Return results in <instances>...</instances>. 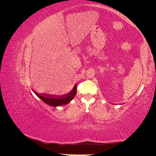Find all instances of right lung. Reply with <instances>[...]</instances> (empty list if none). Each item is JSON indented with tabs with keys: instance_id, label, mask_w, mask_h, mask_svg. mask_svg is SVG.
I'll use <instances>...</instances> for the list:
<instances>
[{
	"instance_id": "obj_1",
	"label": "right lung",
	"mask_w": 156,
	"mask_h": 156,
	"mask_svg": "<svg viewBox=\"0 0 156 156\" xmlns=\"http://www.w3.org/2000/svg\"><path fill=\"white\" fill-rule=\"evenodd\" d=\"M33 92L35 93V94L37 97L40 98L42 101L45 103L46 104L52 107H56L58 106L66 105L73 100L77 93V85L75 84L69 93L66 94L64 96H62V97H52L44 95V94L40 95V94L36 93V92Z\"/></svg>"
}]
</instances>
